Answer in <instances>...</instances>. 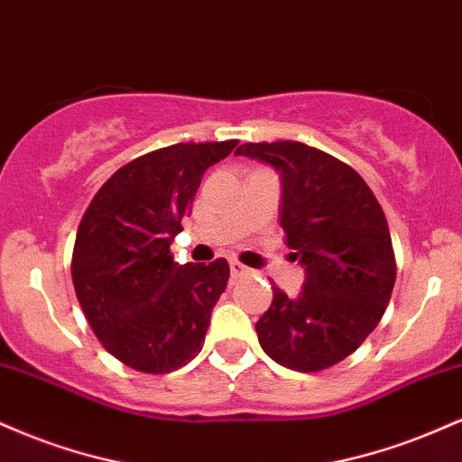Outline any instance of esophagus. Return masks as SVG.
I'll return each instance as SVG.
<instances>
[{
    "instance_id": "obj_1",
    "label": "esophagus",
    "mask_w": 462,
    "mask_h": 462,
    "mask_svg": "<svg viewBox=\"0 0 462 462\" xmlns=\"http://www.w3.org/2000/svg\"><path fill=\"white\" fill-rule=\"evenodd\" d=\"M230 273H232V278H245V275H249L252 272H249V269L245 267V264H241L238 261H230Z\"/></svg>"
}]
</instances>
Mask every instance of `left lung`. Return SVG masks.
I'll return each mask as SVG.
<instances>
[{"label": "left lung", "mask_w": 462, "mask_h": 462, "mask_svg": "<svg viewBox=\"0 0 462 462\" xmlns=\"http://www.w3.org/2000/svg\"><path fill=\"white\" fill-rule=\"evenodd\" d=\"M236 156L278 173L280 226L306 273L295 298L273 289L256 321L261 347L304 374L332 367L375 330L391 300L395 256L383 208L352 167L304 143H245Z\"/></svg>", "instance_id": "8db88e82"}]
</instances>
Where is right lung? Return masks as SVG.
Segmentation results:
<instances>
[{
  "instance_id": "right-lung-1",
  "label": "right lung",
  "mask_w": 462,
  "mask_h": 462,
  "mask_svg": "<svg viewBox=\"0 0 462 462\" xmlns=\"http://www.w3.org/2000/svg\"><path fill=\"white\" fill-rule=\"evenodd\" d=\"M236 143H178L136 158L106 180L79 221L78 301L99 343L132 369L167 374L201 352L230 267L226 258L178 264L169 247L206 169Z\"/></svg>"
}]
</instances>
